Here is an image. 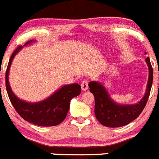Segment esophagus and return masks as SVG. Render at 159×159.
Masks as SVG:
<instances>
[{"mask_svg": "<svg viewBox=\"0 0 159 159\" xmlns=\"http://www.w3.org/2000/svg\"><path fill=\"white\" fill-rule=\"evenodd\" d=\"M81 88L83 91H86L88 89V81L84 80V81L82 82L81 83Z\"/></svg>", "mask_w": 159, "mask_h": 159, "instance_id": "34e87169", "label": "esophagus"}]
</instances>
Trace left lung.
<instances>
[{
    "instance_id": "1",
    "label": "left lung",
    "mask_w": 159,
    "mask_h": 159,
    "mask_svg": "<svg viewBox=\"0 0 159 159\" xmlns=\"http://www.w3.org/2000/svg\"><path fill=\"white\" fill-rule=\"evenodd\" d=\"M148 66V80L145 93L140 101L134 104H120L114 101L110 96L105 86L98 81L89 83V91L95 98L96 117L101 125L109 128H118L125 126L133 121L142 112L149 97L152 81L153 70L149 57L145 59Z\"/></svg>"
}]
</instances>
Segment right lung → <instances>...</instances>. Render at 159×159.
I'll return each mask as SVG.
<instances>
[{
  "instance_id": "1",
  "label": "right lung",
  "mask_w": 159,
  "mask_h": 159,
  "mask_svg": "<svg viewBox=\"0 0 159 159\" xmlns=\"http://www.w3.org/2000/svg\"><path fill=\"white\" fill-rule=\"evenodd\" d=\"M36 42L35 40L27 42L24 46ZM24 46H19L12 53L6 71V89L9 99L18 114L26 121L42 127H51L59 125L66 118L70 110V101L79 96L81 86L78 83L64 85L55 91L51 96L39 102L25 101L19 99L12 91L9 83V72L15 56Z\"/></svg>"
}]
</instances>
